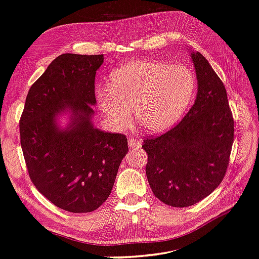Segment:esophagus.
<instances>
[{"mask_svg":"<svg viewBox=\"0 0 259 259\" xmlns=\"http://www.w3.org/2000/svg\"><path fill=\"white\" fill-rule=\"evenodd\" d=\"M140 146H142V144H140L139 140H137V139H129V147L130 148L138 149V148H140Z\"/></svg>","mask_w":259,"mask_h":259,"instance_id":"34e87169","label":"esophagus"}]
</instances>
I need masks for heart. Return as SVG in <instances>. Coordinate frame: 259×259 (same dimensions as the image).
<instances>
[{
	"label": "heart",
	"instance_id": "heart-1",
	"mask_svg": "<svg viewBox=\"0 0 259 259\" xmlns=\"http://www.w3.org/2000/svg\"><path fill=\"white\" fill-rule=\"evenodd\" d=\"M196 92L192 70L181 63L137 60L116 68L109 86L96 91L98 106L114 129L131 120L148 134L172 126L190 105Z\"/></svg>",
	"mask_w": 259,
	"mask_h": 259
}]
</instances>
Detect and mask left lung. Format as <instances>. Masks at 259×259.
<instances>
[{"label":"left lung","instance_id":"8db88e82","mask_svg":"<svg viewBox=\"0 0 259 259\" xmlns=\"http://www.w3.org/2000/svg\"><path fill=\"white\" fill-rule=\"evenodd\" d=\"M197 77L195 104L175 128L144 140L146 176L153 194L172 207H188L211 194L229 165L234 123L227 91L199 52H190Z\"/></svg>","mask_w":259,"mask_h":259}]
</instances>
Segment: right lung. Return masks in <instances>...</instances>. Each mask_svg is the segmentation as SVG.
<instances>
[{
    "mask_svg": "<svg viewBox=\"0 0 259 259\" xmlns=\"http://www.w3.org/2000/svg\"><path fill=\"white\" fill-rule=\"evenodd\" d=\"M103 62V54L58 56L30 87L20 119L32 183L51 203L71 213H89L109 198L128 153L124 135L93 123L95 74Z\"/></svg>",
    "mask_w": 259,
    "mask_h": 259,
    "instance_id": "right-lung-1",
    "label": "right lung"
}]
</instances>
